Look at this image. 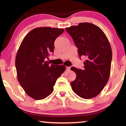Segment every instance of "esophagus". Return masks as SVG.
Segmentation results:
<instances>
[{
  "instance_id": "esophagus-1",
  "label": "esophagus",
  "mask_w": 126,
  "mask_h": 126,
  "mask_svg": "<svg viewBox=\"0 0 126 126\" xmlns=\"http://www.w3.org/2000/svg\"><path fill=\"white\" fill-rule=\"evenodd\" d=\"M70 69H71V67H66V69H67V71H69Z\"/></svg>"
}]
</instances>
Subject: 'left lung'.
<instances>
[{
  "mask_svg": "<svg viewBox=\"0 0 126 126\" xmlns=\"http://www.w3.org/2000/svg\"><path fill=\"white\" fill-rule=\"evenodd\" d=\"M65 30L78 48L79 57H87L83 69L71 68L76 73V79L71 83L72 89L82 98H92L109 79L112 58L110 42L102 30L92 23H80Z\"/></svg>",
  "mask_w": 126,
  "mask_h": 126,
  "instance_id": "left-lung-1",
  "label": "left lung"
}]
</instances>
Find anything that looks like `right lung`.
<instances>
[{
  "instance_id": "1",
  "label": "right lung",
  "mask_w": 126,
  "mask_h": 126,
  "mask_svg": "<svg viewBox=\"0 0 126 126\" xmlns=\"http://www.w3.org/2000/svg\"><path fill=\"white\" fill-rule=\"evenodd\" d=\"M63 29L40 27L32 30L23 39L16 58L18 82L28 95L37 100L53 92L56 80L65 70L63 65L46 61L53 53L54 41Z\"/></svg>"
}]
</instances>
